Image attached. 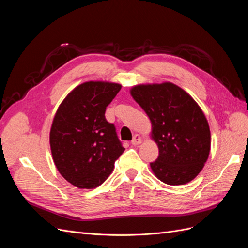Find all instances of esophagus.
Returning a JSON list of instances; mask_svg holds the SVG:
<instances>
[{"label": "esophagus", "instance_id": "1", "mask_svg": "<svg viewBox=\"0 0 248 248\" xmlns=\"http://www.w3.org/2000/svg\"><path fill=\"white\" fill-rule=\"evenodd\" d=\"M141 141H142V139H141V137L140 136V134H134L133 139L131 140V144L133 146H139L140 144H141Z\"/></svg>", "mask_w": 248, "mask_h": 248}]
</instances>
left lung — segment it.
<instances>
[{"instance_id": "obj_1", "label": "left lung", "mask_w": 248, "mask_h": 248, "mask_svg": "<svg viewBox=\"0 0 248 248\" xmlns=\"http://www.w3.org/2000/svg\"><path fill=\"white\" fill-rule=\"evenodd\" d=\"M132 98L146 111L151 138L159 156L150 163L154 175L169 185H183L204 168L211 147V133L199 104L172 82L137 85Z\"/></svg>"}]
</instances>
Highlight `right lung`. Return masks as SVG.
<instances>
[{
	"mask_svg": "<svg viewBox=\"0 0 248 248\" xmlns=\"http://www.w3.org/2000/svg\"><path fill=\"white\" fill-rule=\"evenodd\" d=\"M117 82L91 80L74 88L52 120L49 145L62 177L80 189H93L111 174L124 152L106 109L121 90Z\"/></svg>",
	"mask_w": 248,
	"mask_h": 248,
	"instance_id": "add662e5",
	"label": "right lung"
}]
</instances>
